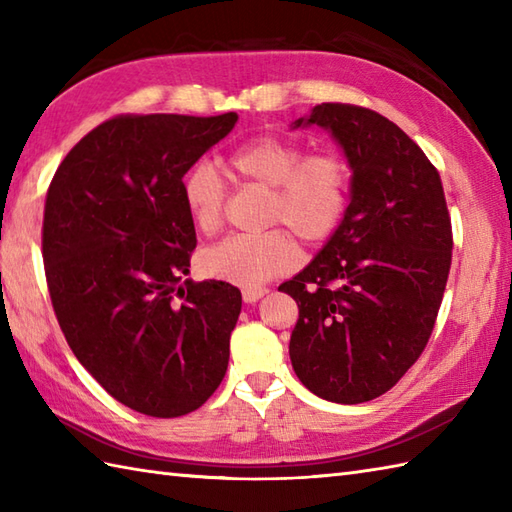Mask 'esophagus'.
<instances>
[{
    "mask_svg": "<svg viewBox=\"0 0 512 512\" xmlns=\"http://www.w3.org/2000/svg\"><path fill=\"white\" fill-rule=\"evenodd\" d=\"M266 295H268V288H244V292H242V297H244L246 303H255Z\"/></svg>",
    "mask_w": 512,
    "mask_h": 512,
    "instance_id": "1",
    "label": "esophagus"
}]
</instances>
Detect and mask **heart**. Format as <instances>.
Returning a JSON list of instances; mask_svg holds the SVG:
<instances>
[{
  "label": "heart",
  "mask_w": 512,
  "mask_h": 512,
  "mask_svg": "<svg viewBox=\"0 0 512 512\" xmlns=\"http://www.w3.org/2000/svg\"><path fill=\"white\" fill-rule=\"evenodd\" d=\"M228 167L239 178L268 187V222H284L303 242L328 239L345 213L350 171L334 154L306 156L292 140L257 136L233 151ZM182 200L202 233H213L220 226L224 184L211 165L195 162L184 173ZM299 257V246L286 228H270L231 235L206 248L202 270L228 284L259 288L295 268Z\"/></svg>",
  "instance_id": "obj_1"
}]
</instances>
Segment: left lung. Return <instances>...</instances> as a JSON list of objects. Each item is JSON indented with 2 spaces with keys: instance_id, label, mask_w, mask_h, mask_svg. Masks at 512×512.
I'll return each instance as SVG.
<instances>
[{
  "instance_id": "1",
  "label": "left lung",
  "mask_w": 512,
  "mask_h": 512,
  "mask_svg": "<svg viewBox=\"0 0 512 512\" xmlns=\"http://www.w3.org/2000/svg\"><path fill=\"white\" fill-rule=\"evenodd\" d=\"M321 127L352 171L343 220L312 262L279 290L297 301L290 361L314 396L374 400L418 361L451 268V220L440 173L372 110L314 105L290 125Z\"/></svg>"
}]
</instances>
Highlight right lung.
<instances>
[{
	"instance_id": "add662e5",
	"label": "right lung",
	"mask_w": 512,
	"mask_h": 512,
	"mask_svg": "<svg viewBox=\"0 0 512 512\" xmlns=\"http://www.w3.org/2000/svg\"><path fill=\"white\" fill-rule=\"evenodd\" d=\"M237 114L118 116L81 138L50 182L43 264L65 341L107 394L154 418L202 407L228 367L242 292L193 284L182 178Z\"/></svg>"
}]
</instances>
